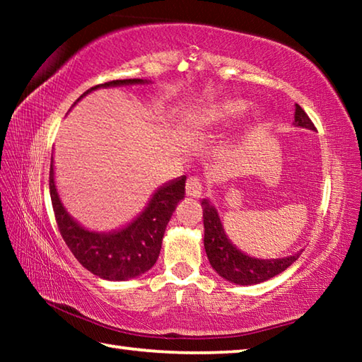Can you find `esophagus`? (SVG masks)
I'll return each instance as SVG.
<instances>
[{
	"instance_id": "34e87169",
	"label": "esophagus",
	"mask_w": 362,
	"mask_h": 362,
	"mask_svg": "<svg viewBox=\"0 0 362 362\" xmlns=\"http://www.w3.org/2000/svg\"><path fill=\"white\" fill-rule=\"evenodd\" d=\"M201 193H203V183L198 177H189L187 180V194L192 198H199Z\"/></svg>"
}]
</instances>
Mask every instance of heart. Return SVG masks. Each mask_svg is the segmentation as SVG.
Wrapping results in <instances>:
<instances>
[{
    "instance_id": "1",
    "label": "heart",
    "mask_w": 362,
    "mask_h": 362,
    "mask_svg": "<svg viewBox=\"0 0 362 362\" xmlns=\"http://www.w3.org/2000/svg\"><path fill=\"white\" fill-rule=\"evenodd\" d=\"M249 105L244 100L240 99H225L216 103H211L207 105L203 113L199 116L201 124L209 126V127H217V126H225L230 124L231 121H235L247 112Z\"/></svg>"
}]
</instances>
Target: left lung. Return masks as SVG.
<instances>
[{
    "label": "left lung",
    "instance_id": "8db88e82",
    "mask_svg": "<svg viewBox=\"0 0 362 362\" xmlns=\"http://www.w3.org/2000/svg\"><path fill=\"white\" fill-rule=\"evenodd\" d=\"M296 126L306 127V129L315 131L316 127L305 110L296 105ZM203 218H204V249L209 259L212 268L225 278L226 281L241 286L259 284L269 278L276 276L283 273L286 268H289L296 262L300 254L297 252L284 259H273V260H262L249 257L247 254L241 252L240 249L233 246L231 241L226 238L223 231V225L220 222L218 214L209 201L203 199Z\"/></svg>",
    "mask_w": 362,
    "mask_h": 362
}]
</instances>
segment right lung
Returning <instances> with one entry per match:
<instances>
[{"mask_svg": "<svg viewBox=\"0 0 362 362\" xmlns=\"http://www.w3.org/2000/svg\"><path fill=\"white\" fill-rule=\"evenodd\" d=\"M142 83H146L145 79L134 78L97 84L86 90L76 102L94 89ZM185 180L187 177L182 175L158 188L145 211L124 228L113 233L89 231L69 216L64 204L60 203L54 183L52 158L51 170H49V192H51L52 209L60 235L76 260L102 279L126 281L140 276L156 263L169 220L179 201L185 198Z\"/></svg>", "mask_w": 362, "mask_h": 362, "instance_id": "right-lung-1", "label": "right lung"}]
</instances>
